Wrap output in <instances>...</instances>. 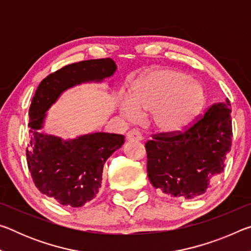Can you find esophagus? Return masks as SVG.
I'll return each instance as SVG.
<instances>
[{
    "instance_id": "obj_1",
    "label": "esophagus",
    "mask_w": 251,
    "mask_h": 251,
    "mask_svg": "<svg viewBox=\"0 0 251 251\" xmlns=\"http://www.w3.org/2000/svg\"><path fill=\"white\" fill-rule=\"evenodd\" d=\"M126 138L128 142H141L143 139V135L138 129H133L127 133Z\"/></svg>"
}]
</instances>
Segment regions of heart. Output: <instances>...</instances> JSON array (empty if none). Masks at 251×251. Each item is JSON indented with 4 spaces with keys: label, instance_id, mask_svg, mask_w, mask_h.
<instances>
[{
    "label": "heart",
    "instance_id": "heart-1",
    "mask_svg": "<svg viewBox=\"0 0 251 251\" xmlns=\"http://www.w3.org/2000/svg\"><path fill=\"white\" fill-rule=\"evenodd\" d=\"M205 104V91L184 72L156 70L134 84L123 112L135 118L139 112L151 113L152 128L160 134H174L186 128Z\"/></svg>",
    "mask_w": 251,
    "mask_h": 251
}]
</instances>
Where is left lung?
<instances>
[{"label": "left lung", "instance_id": "8db88e82", "mask_svg": "<svg viewBox=\"0 0 251 251\" xmlns=\"http://www.w3.org/2000/svg\"><path fill=\"white\" fill-rule=\"evenodd\" d=\"M231 105L227 99L206 110L185 131L156 134L145 144L151 185L173 197L192 199L205 194L224 172L230 151Z\"/></svg>", "mask_w": 251, "mask_h": 251}]
</instances>
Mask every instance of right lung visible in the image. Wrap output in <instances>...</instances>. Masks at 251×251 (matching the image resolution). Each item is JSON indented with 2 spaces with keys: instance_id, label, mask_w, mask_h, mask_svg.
I'll use <instances>...</instances> for the list:
<instances>
[{
  "instance_id": "1",
  "label": "right lung",
  "mask_w": 251,
  "mask_h": 251,
  "mask_svg": "<svg viewBox=\"0 0 251 251\" xmlns=\"http://www.w3.org/2000/svg\"><path fill=\"white\" fill-rule=\"evenodd\" d=\"M112 58L88 59L66 65L40 83L29 106L27 166L37 189L67 207H82L99 193L105 161L124 144V136L109 133L82 135L64 141L42 133L46 112L75 85L101 82L116 71Z\"/></svg>"
}]
</instances>
